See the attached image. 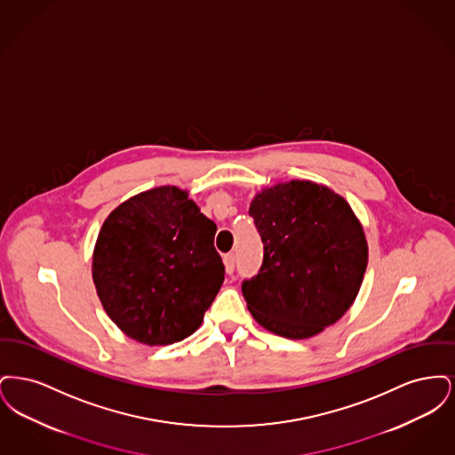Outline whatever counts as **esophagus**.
Segmentation results:
<instances>
[{
  "label": "esophagus",
  "mask_w": 455,
  "mask_h": 455,
  "mask_svg": "<svg viewBox=\"0 0 455 455\" xmlns=\"http://www.w3.org/2000/svg\"><path fill=\"white\" fill-rule=\"evenodd\" d=\"M223 264H225L227 273L232 275L234 269H235V256H234V254H225V256H223Z\"/></svg>",
  "instance_id": "esophagus-1"
}]
</instances>
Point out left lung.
<instances>
[{
  "label": "left lung",
  "instance_id": "8db88e82",
  "mask_svg": "<svg viewBox=\"0 0 455 455\" xmlns=\"http://www.w3.org/2000/svg\"><path fill=\"white\" fill-rule=\"evenodd\" d=\"M249 215L264 243L259 275L242 283L256 323L288 339L312 338L338 323L368 264L365 232L347 199L297 179L264 188Z\"/></svg>",
  "mask_w": 455,
  "mask_h": 455
}]
</instances>
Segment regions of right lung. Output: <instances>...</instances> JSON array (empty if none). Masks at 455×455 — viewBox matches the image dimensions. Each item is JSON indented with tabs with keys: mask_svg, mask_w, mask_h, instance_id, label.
<instances>
[{
	"mask_svg": "<svg viewBox=\"0 0 455 455\" xmlns=\"http://www.w3.org/2000/svg\"><path fill=\"white\" fill-rule=\"evenodd\" d=\"M215 234V221L177 186L131 196L112 210L92 258L110 321L148 347L191 336L225 280Z\"/></svg>",
	"mask_w": 455,
	"mask_h": 455,
	"instance_id": "right-lung-1",
	"label": "right lung"
}]
</instances>
